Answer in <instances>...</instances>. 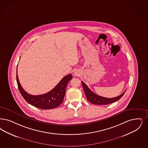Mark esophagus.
Here are the masks:
<instances>
[{"mask_svg":"<svg viewBox=\"0 0 148 148\" xmlns=\"http://www.w3.org/2000/svg\"><path fill=\"white\" fill-rule=\"evenodd\" d=\"M74 74H75V75H77V73L75 72V73H74Z\"/></svg>","mask_w":148,"mask_h":148,"instance_id":"esophagus-1","label":"esophagus"}]
</instances>
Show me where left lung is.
I'll return each mask as SVG.
<instances>
[{
  "mask_svg": "<svg viewBox=\"0 0 148 148\" xmlns=\"http://www.w3.org/2000/svg\"><path fill=\"white\" fill-rule=\"evenodd\" d=\"M82 84L83 89H84L85 94L86 95L87 100L91 103L95 105H108V104L113 103L119 100L123 96V95H124L126 91L125 90V91L123 92L121 95L118 96L117 97H113V98H106V97H104L97 95L94 92H93L83 82H82Z\"/></svg>",
  "mask_w": 148,
  "mask_h": 148,
  "instance_id": "left-lung-1",
  "label": "left lung"
}]
</instances>
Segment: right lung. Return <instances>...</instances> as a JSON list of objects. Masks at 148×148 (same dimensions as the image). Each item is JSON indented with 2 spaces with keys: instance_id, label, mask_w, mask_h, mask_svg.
I'll use <instances>...</instances> for the list:
<instances>
[{
  "instance_id": "obj_1",
  "label": "right lung",
  "mask_w": 148,
  "mask_h": 148,
  "mask_svg": "<svg viewBox=\"0 0 148 148\" xmlns=\"http://www.w3.org/2000/svg\"><path fill=\"white\" fill-rule=\"evenodd\" d=\"M71 79L72 75L70 74L64 77L51 91L43 95H30L22 88L18 80L16 69V81L21 94L29 104L42 110L52 109L59 106L63 102L66 86Z\"/></svg>"
}]
</instances>
